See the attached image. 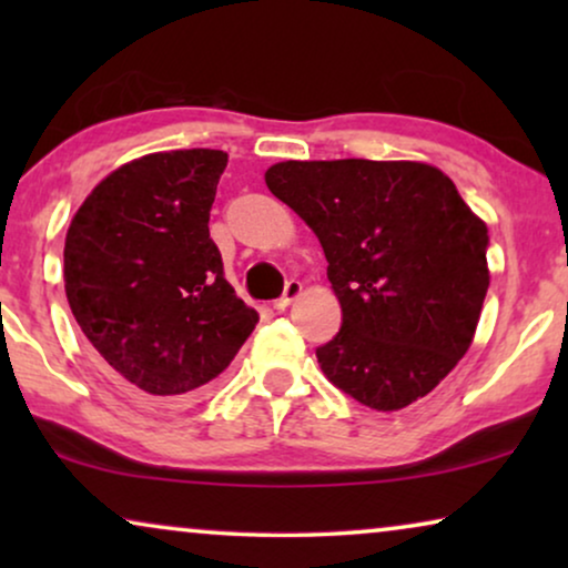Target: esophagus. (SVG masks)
Returning <instances> with one entry per match:
<instances>
[{
  "mask_svg": "<svg viewBox=\"0 0 568 568\" xmlns=\"http://www.w3.org/2000/svg\"><path fill=\"white\" fill-rule=\"evenodd\" d=\"M300 292H302V284L300 282H294V278H292V282H286L284 294L274 302V310H286V307H290L292 302L300 297Z\"/></svg>",
  "mask_w": 568,
  "mask_h": 568,
  "instance_id": "1",
  "label": "esophagus"
}]
</instances>
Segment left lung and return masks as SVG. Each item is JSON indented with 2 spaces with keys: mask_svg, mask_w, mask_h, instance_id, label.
<instances>
[{
  "mask_svg": "<svg viewBox=\"0 0 568 568\" xmlns=\"http://www.w3.org/2000/svg\"><path fill=\"white\" fill-rule=\"evenodd\" d=\"M266 185L321 240L341 331L317 346L338 390L375 410L432 393L470 348L488 230L424 162H276Z\"/></svg>",
  "mask_w": 568,
  "mask_h": 568,
  "instance_id": "left-lung-1",
  "label": "left lung"
}]
</instances>
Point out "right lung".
<instances>
[{
  "instance_id": "1",
  "label": "right lung",
  "mask_w": 568,
  "mask_h": 568,
  "mask_svg": "<svg viewBox=\"0 0 568 568\" xmlns=\"http://www.w3.org/2000/svg\"><path fill=\"white\" fill-rule=\"evenodd\" d=\"M224 168L222 150L144 154L100 181L69 224L64 290L74 321L146 403L199 398L258 323L209 237Z\"/></svg>"
}]
</instances>
